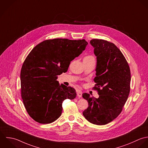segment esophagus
Here are the masks:
<instances>
[{
	"mask_svg": "<svg viewBox=\"0 0 148 148\" xmlns=\"http://www.w3.org/2000/svg\"><path fill=\"white\" fill-rule=\"evenodd\" d=\"M82 94H83V92H82V91L81 90H78L77 91V97L79 98H81L82 97Z\"/></svg>",
	"mask_w": 148,
	"mask_h": 148,
	"instance_id": "esophagus-1",
	"label": "esophagus"
}]
</instances>
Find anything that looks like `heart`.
<instances>
[{"mask_svg":"<svg viewBox=\"0 0 148 148\" xmlns=\"http://www.w3.org/2000/svg\"><path fill=\"white\" fill-rule=\"evenodd\" d=\"M95 61V58L92 55H87L85 56L83 58V61Z\"/></svg>","mask_w":148,"mask_h":148,"instance_id":"heart-1","label":"heart"}]
</instances>
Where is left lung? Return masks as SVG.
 Instances as JSON below:
<instances>
[{
  "mask_svg": "<svg viewBox=\"0 0 148 148\" xmlns=\"http://www.w3.org/2000/svg\"><path fill=\"white\" fill-rule=\"evenodd\" d=\"M90 44L97 59L94 88L99 97L95 98L83 94L89 105L83 114L90 123L103 125L115 119L122 111L130 93V70L123 54L113 43L92 39Z\"/></svg>",
  "mask_w": 148,
  "mask_h": 148,
  "instance_id": "left-lung-1",
  "label": "left lung"
}]
</instances>
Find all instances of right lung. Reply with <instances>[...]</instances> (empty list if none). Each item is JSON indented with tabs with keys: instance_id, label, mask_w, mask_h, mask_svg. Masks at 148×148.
Instances as JSON below:
<instances>
[{
	"instance_id": "1",
	"label": "right lung",
	"mask_w": 148,
	"mask_h": 148,
	"mask_svg": "<svg viewBox=\"0 0 148 148\" xmlns=\"http://www.w3.org/2000/svg\"><path fill=\"white\" fill-rule=\"evenodd\" d=\"M87 44L84 39L47 40L26 57L21 71V97L28 114L35 121L42 124L55 121L61 115L63 101L76 98L73 88L60 86L56 80Z\"/></svg>"
}]
</instances>
